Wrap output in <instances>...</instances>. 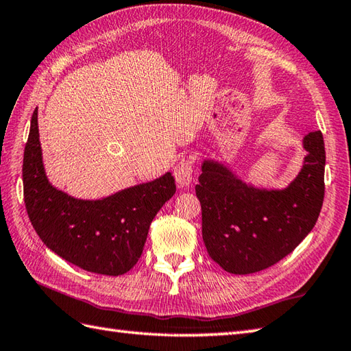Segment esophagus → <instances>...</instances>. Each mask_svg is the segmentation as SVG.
<instances>
[{
    "instance_id": "obj_1",
    "label": "esophagus",
    "mask_w": 351,
    "mask_h": 351,
    "mask_svg": "<svg viewBox=\"0 0 351 351\" xmlns=\"http://www.w3.org/2000/svg\"><path fill=\"white\" fill-rule=\"evenodd\" d=\"M173 176L181 189L189 187L193 178V160L191 158H182L178 161L173 169Z\"/></svg>"
}]
</instances>
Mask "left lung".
I'll return each instance as SVG.
<instances>
[{
    "label": "left lung",
    "instance_id": "8db88e82",
    "mask_svg": "<svg viewBox=\"0 0 351 351\" xmlns=\"http://www.w3.org/2000/svg\"><path fill=\"white\" fill-rule=\"evenodd\" d=\"M303 167L287 189H258L225 164L202 162L196 196L208 255L232 274L256 273L289 255L312 228L324 199L323 134L303 138Z\"/></svg>",
    "mask_w": 351,
    "mask_h": 351
}]
</instances>
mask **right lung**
<instances>
[{
	"label": "right lung",
	"mask_w": 351,
	"mask_h": 351,
	"mask_svg": "<svg viewBox=\"0 0 351 351\" xmlns=\"http://www.w3.org/2000/svg\"><path fill=\"white\" fill-rule=\"evenodd\" d=\"M22 180L29 221L45 245L86 271L107 276L123 274L137 264L149 226L176 191L167 171L98 200L66 195L45 173L37 108L24 151Z\"/></svg>",
	"instance_id": "right-lung-1"
}]
</instances>
